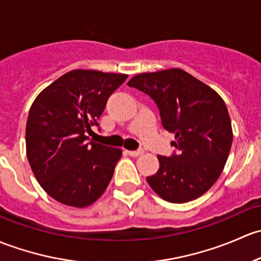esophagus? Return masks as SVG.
Listing matches in <instances>:
<instances>
[{
    "mask_svg": "<svg viewBox=\"0 0 261 261\" xmlns=\"http://www.w3.org/2000/svg\"><path fill=\"white\" fill-rule=\"evenodd\" d=\"M127 152V154H129L130 157H138V155L143 154V150L142 149H138V150H125Z\"/></svg>",
    "mask_w": 261,
    "mask_h": 261,
    "instance_id": "esophagus-1",
    "label": "esophagus"
}]
</instances>
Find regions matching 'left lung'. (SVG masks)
<instances>
[{
    "mask_svg": "<svg viewBox=\"0 0 261 261\" xmlns=\"http://www.w3.org/2000/svg\"><path fill=\"white\" fill-rule=\"evenodd\" d=\"M128 85L153 99L163 128L174 134L173 153L158 155L160 170L147 177L149 186L173 203L202 196L221 174L232 143L225 101L182 69L138 74Z\"/></svg>",
    "mask_w": 261,
    "mask_h": 261,
    "instance_id": "8db88e82",
    "label": "left lung"
}]
</instances>
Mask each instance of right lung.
Here are the masks:
<instances>
[{
  "instance_id": "obj_1",
  "label": "right lung",
  "mask_w": 261,
  "mask_h": 261,
  "mask_svg": "<svg viewBox=\"0 0 261 261\" xmlns=\"http://www.w3.org/2000/svg\"><path fill=\"white\" fill-rule=\"evenodd\" d=\"M128 75L72 70L39 94L26 124V153L35 177L53 198L87 207L111 182L119 148L88 142L108 98Z\"/></svg>"
}]
</instances>
